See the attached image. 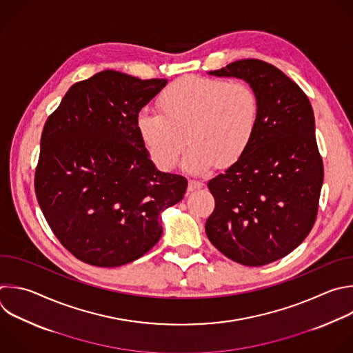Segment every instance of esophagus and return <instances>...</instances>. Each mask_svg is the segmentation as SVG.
Here are the masks:
<instances>
[{"label": "esophagus", "mask_w": 353, "mask_h": 353, "mask_svg": "<svg viewBox=\"0 0 353 353\" xmlns=\"http://www.w3.org/2000/svg\"><path fill=\"white\" fill-rule=\"evenodd\" d=\"M203 185L202 181H198V180H190L188 181V191H195L198 188H201Z\"/></svg>", "instance_id": "1"}]
</instances>
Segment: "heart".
<instances>
[{"label": "heart", "mask_w": 353, "mask_h": 353, "mask_svg": "<svg viewBox=\"0 0 353 353\" xmlns=\"http://www.w3.org/2000/svg\"><path fill=\"white\" fill-rule=\"evenodd\" d=\"M158 106L161 112L137 116V130L162 170L177 165L188 141V172L234 165L248 151L261 121L259 98L244 81L184 76L161 92Z\"/></svg>", "instance_id": "b5f03b06"}]
</instances>
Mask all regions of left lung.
Returning a JSON list of instances; mask_svg holds the SVG:
<instances>
[{
  "label": "left lung",
  "instance_id": "obj_1",
  "mask_svg": "<svg viewBox=\"0 0 353 353\" xmlns=\"http://www.w3.org/2000/svg\"><path fill=\"white\" fill-rule=\"evenodd\" d=\"M209 73L244 79L259 98L261 121L244 157L208 183L214 209L205 231L228 259L263 266L292 252L317 217L324 169L313 109L302 88L265 61Z\"/></svg>",
  "mask_w": 353,
  "mask_h": 353
}]
</instances>
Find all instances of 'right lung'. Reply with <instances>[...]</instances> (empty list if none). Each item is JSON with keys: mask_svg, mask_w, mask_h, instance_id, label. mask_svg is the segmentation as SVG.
Instances as JSON below:
<instances>
[{"mask_svg": "<svg viewBox=\"0 0 353 353\" xmlns=\"http://www.w3.org/2000/svg\"><path fill=\"white\" fill-rule=\"evenodd\" d=\"M166 79L103 70L74 83L44 125L34 190L55 237L79 261L116 268L162 236L161 212L180 202L187 179L159 172L137 116Z\"/></svg>", "mask_w": 353, "mask_h": 353, "instance_id": "add662e5", "label": "right lung"}]
</instances>
